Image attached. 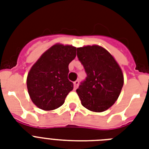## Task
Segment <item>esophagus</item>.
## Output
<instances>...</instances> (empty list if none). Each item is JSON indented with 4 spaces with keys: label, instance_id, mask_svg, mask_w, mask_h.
<instances>
[{
    "label": "esophagus",
    "instance_id": "esophagus-1",
    "mask_svg": "<svg viewBox=\"0 0 149 149\" xmlns=\"http://www.w3.org/2000/svg\"><path fill=\"white\" fill-rule=\"evenodd\" d=\"M78 86H79V80H76L75 82H73V86H74L75 90L78 87Z\"/></svg>",
    "mask_w": 149,
    "mask_h": 149
}]
</instances>
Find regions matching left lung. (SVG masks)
Masks as SVG:
<instances>
[{
  "label": "left lung",
  "mask_w": 149,
  "mask_h": 149,
  "mask_svg": "<svg viewBox=\"0 0 149 149\" xmlns=\"http://www.w3.org/2000/svg\"><path fill=\"white\" fill-rule=\"evenodd\" d=\"M77 57L86 72L77 93L82 105L93 112H103L118 100L124 75L113 56L100 45L77 48Z\"/></svg>",
  "instance_id": "1"
}]
</instances>
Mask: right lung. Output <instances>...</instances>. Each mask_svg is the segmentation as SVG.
<instances>
[{"instance_id": "right-lung-1", "label": "right lung", "mask_w": 149, "mask_h": 149, "mask_svg": "<svg viewBox=\"0 0 149 149\" xmlns=\"http://www.w3.org/2000/svg\"><path fill=\"white\" fill-rule=\"evenodd\" d=\"M76 56L77 48L57 43L31 66L27 77V88L31 101L38 108L52 111L64 104L73 89L68 73L69 64Z\"/></svg>"}]
</instances>
